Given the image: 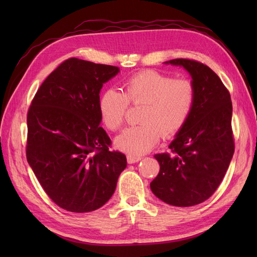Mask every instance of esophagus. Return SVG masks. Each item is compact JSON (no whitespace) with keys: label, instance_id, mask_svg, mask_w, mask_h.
<instances>
[{"label":"esophagus","instance_id":"34e87169","mask_svg":"<svg viewBox=\"0 0 257 257\" xmlns=\"http://www.w3.org/2000/svg\"><path fill=\"white\" fill-rule=\"evenodd\" d=\"M143 158L141 155H135V154H127L126 155V160L128 164H134V163H137L138 161H141Z\"/></svg>","mask_w":257,"mask_h":257}]
</instances>
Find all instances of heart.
I'll list each match as a JSON object with an SVG mask.
<instances>
[{
	"mask_svg": "<svg viewBox=\"0 0 257 257\" xmlns=\"http://www.w3.org/2000/svg\"><path fill=\"white\" fill-rule=\"evenodd\" d=\"M196 102V90L191 80L157 71H142L123 83L122 93L107 89L98 98V113L104 125L112 132L122 128L128 105L142 106L137 125L131 126L115 139L121 151L142 154L157 145L161 136L168 138L188 122Z\"/></svg>",
	"mask_w": 257,
	"mask_h": 257,
	"instance_id": "heart-1",
	"label": "heart"
}]
</instances>
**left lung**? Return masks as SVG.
Returning <instances> with one entry per match:
<instances>
[{
  "instance_id": "left-lung-1",
  "label": "left lung",
  "mask_w": 257,
  "mask_h": 257,
  "mask_svg": "<svg viewBox=\"0 0 257 257\" xmlns=\"http://www.w3.org/2000/svg\"><path fill=\"white\" fill-rule=\"evenodd\" d=\"M166 63L181 65L191 74L196 102L169 145L170 152L154 155L160 172L150 188L168 205L191 207L211 196L228 169L235 151L232 105L227 88L209 66L183 58Z\"/></svg>"
}]
</instances>
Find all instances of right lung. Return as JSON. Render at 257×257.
Wrapping results in <instances>:
<instances>
[{
    "label": "right lung",
    "mask_w": 257,
    "mask_h": 257,
    "mask_svg": "<svg viewBox=\"0 0 257 257\" xmlns=\"http://www.w3.org/2000/svg\"><path fill=\"white\" fill-rule=\"evenodd\" d=\"M119 73L112 65L67 59L44 80L28 115L27 160L54 204L71 212L104 206L126 167L99 126V91Z\"/></svg>",
    "instance_id": "obj_1"
}]
</instances>
